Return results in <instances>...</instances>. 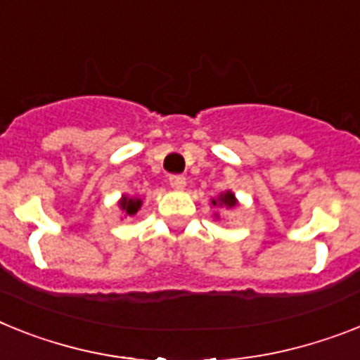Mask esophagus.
<instances>
[{"label": "esophagus", "instance_id": "obj_1", "mask_svg": "<svg viewBox=\"0 0 360 360\" xmlns=\"http://www.w3.org/2000/svg\"><path fill=\"white\" fill-rule=\"evenodd\" d=\"M168 183H170L172 188L181 190V188H185L186 177H185V175H179V174H172L170 177H168Z\"/></svg>", "mask_w": 360, "mask_h": 360}]
</instances>
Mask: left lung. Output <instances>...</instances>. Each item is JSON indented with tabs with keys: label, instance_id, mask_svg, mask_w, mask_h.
<instances>
[{
	"label": "left lung",
	"instance_id": "8db88e82",
	"mask_svg": "<svg viewBox=\"0 0 360 360\" xmlns=\"http://www.w3.org/2000/svg\"><path fill=\"white\" fill-rule=\"evenodd\" d=\"M212 205H219V207H236V199H234V194H231V192H226V194H221L219 195V199L217 201H212Z\"/></svg>",
	"mask_w": 360,
	"mask_h": 360
}]
</instances>
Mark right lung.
Returning <instances> with one entry per match:
<instances>
[{"mask_svg": "<svg viewBox=\"0 0 360 360\" xmlns=\"http://www.w3.org/2000/svg\"><path fill=\"white\" fill-rule=\"evenodd\" d=\"M139 207H141V201H139V199L124 198L122 201H120V208H122L124 212L128 214V216H134V214H137Z\"/></svg>", "mask_w": 360, "mask_h": 360, "instance_id": "1", "label": "right lung"}]
</instances>
